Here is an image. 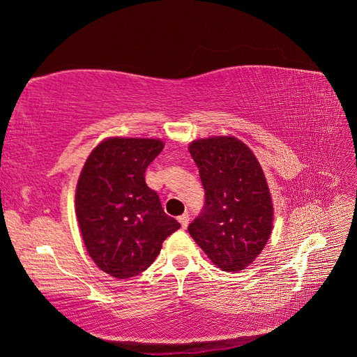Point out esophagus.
<instances>
[{
	"mask_svg": "<svg viewBox=\"0 0 357 357\" xmlns=\"http://www.w3.org/2000/svg\"><path fill=\"white\" fill-rule=\"evenodd\" d=\"M178 222H180V225H181V228H183V229H186V228H188V225H189V214H188V213H185L183 215H180V218H178Z\"/></svg>",
	"mask_w": 357,
	"mask_h": 357,
	"instance_id": "1",
	"label": "esophagus"
}]
</instances>
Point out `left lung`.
Returning <instances> with one entry per match:
<instances>
[{
	"mask_svg": "<svg viewBox=\"0 0 357 357\" xmlns=\"http://www.w3.org/2000/svg\"><path fill=\"white\" fill-rule=\"evenodd\" d=\"M205 202L189 234L214 265L241 271L264 250L273 229V204L264 171L240 139L213 137L190 143Z\"/></svg>",
	"mask_w": 357,
	"mask_h": 357,
	"instance_id": "8db88e82",
	"label": "left lung"
}]
</instances>
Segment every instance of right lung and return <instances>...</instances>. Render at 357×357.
Masks as SVG:
<instances>
[{
    "mask_svg": "<svg viewBox=\"0 0 357 357\" xmlns=\"http://www.w3.org/2000/svg\"><path fill=\"white\" fill-rule=\"evenodd\" d=\"M162 149L160 139L109 138L95 147L82 169L75 214L86 250L112 277L146 271L167 236L180 228L144 178Z\"/></svg>",
    "mask_w": 357,
    "mask_h": 357,
    "instance_id": "right-lung-1",
    "label": "right lung"
}]
</instances>
